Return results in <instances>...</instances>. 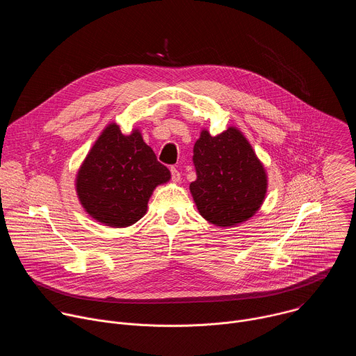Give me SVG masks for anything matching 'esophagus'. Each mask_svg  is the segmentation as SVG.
I'll return each instance as SVG.
<instances>
[{
	"label": "esophagus",
	"instance_id": "1",
	"mask_svg": "<svg viewBox=\"0 0 356 356\" xmlns=\"http://www.w3.org/2000/svg\"><path fill=\"white\" fill-rule=\"evenodd\" d=\"M170 173H172V180L173 181H179L180 180V172L176 168H170Z\"/></svg>",
	"mask_w": 356,
	"mask_h": 356
}]
</instances>
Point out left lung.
<instances>
[{
  "mask_svg": "<svg viewBox=\"0 0 356 356\" xmlns=\"http://www.w3.org/2000/svg\"><path fill=\"white\" fill-rule=\"evenodd\" d=\"M197 179L190 191L200 214L218 227L246 221L266 194V175L255 152L236 128L217 136L202 131L193 147Z\"/></svg>",
  "mask_w": 356,
  "mask_h": 356,
  "instance_id": "1",
  "label": "left lung"
}]
</instances>
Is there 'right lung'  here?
Masks as SVG:
<instances>
[{
    "mask_svg": "<svg viewBox=\"0 0 356 356\" xmlns=\"http://www.w3.org/2000/svg\"><path fill=\"white\" fill-rule=\"evenodd\" d=\"M169 179V169L158 162L138 131L125 136L111 124L79 170L77 194L92 218L121 228L143 217L152 191Z\"/></svg>",
    "mask_w": 356,
    "mask_h": 356,
    "instance_id": "add662e5",
    "label": "right lung"
}]
</instances>
